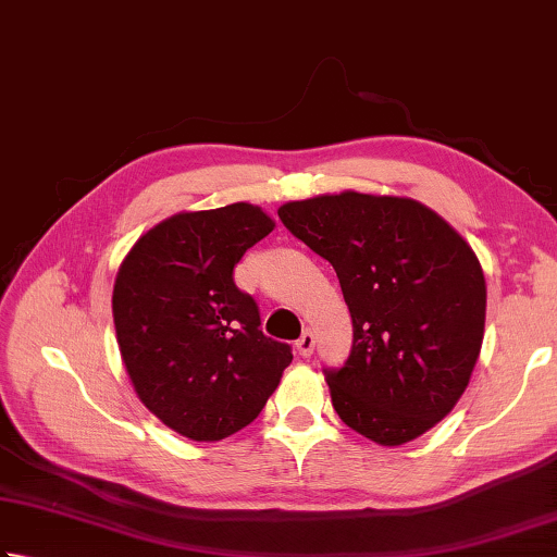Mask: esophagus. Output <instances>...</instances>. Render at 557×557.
I'll list each match as a JSON object with an SVG mask.
<instances>
[{"label":"esophagus","mask_w":557,"mask_h":557,"mask_svg":"<svg viewBox=\"0 0 557 557\" xmlns=\"http://www.w3.org/2000/svg\"><path fill=\"white\" fill-rule=\"evenodd\" d=\"M313 347H315L313 331H311V329H307V331L301 333L299 341H297V350H299V355H301V357H309V355L313 352Z\"/></svg>","instance_id":"1"}]
</instances>
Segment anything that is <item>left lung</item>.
<instances>
[{
  "label": "left lung",
  "mask_w": 557,
  "mask_h": 557,
  "mask_svg": "<svg viewBox=\"0 0 557 557\" xmlns=\"http://www.w3.org/2000/svg\"><path fill=\"white\" fill-rule=\"evenodd\" d=\"M277 214L333 265L352 315V352L325 372L337 416L381 446L432 430L481 355L487 289L473 248L428 205L398 195H315Z\"/></svg>",
  "instance_id": "obj_1"
}]
</instances>
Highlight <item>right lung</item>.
Wrapping results in <instances>:
<instances>
[{
	"label": "right lung",
	"instance_id": "1",
	"mask_svg": "<svg viewBox=\"0 0 557 557\" xmlns=\"http://www.w3.org/2000/svg\"><path fill=\"white\" fill-rule=\"evenodd\" d=\"M275 222L258 205L178 212L129 248L113 285L117 347L149 412L193 442H220L265 408L292 362L260 331L234 265Z\"/></svg>",
	"mask_w": 557,
	"mask_h": 557
}]
</instances>
